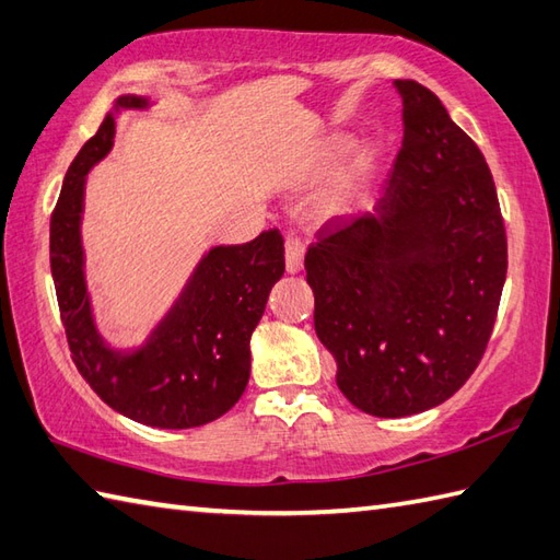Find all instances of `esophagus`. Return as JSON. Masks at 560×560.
I'll return each mask as SVG.
<instances>
[{"mask_svg": "<svg viewBox=\"0 0 560 560\" xmlns=\"http://www.w3.org/2000/svg\"><path fill=\"white\" fill-rule=\"evenodd\" d=\"M304 260V242L296 237L294 232H288L284 237V264H288V272H300Z\"/></svg>", "mask_w": 560, "mask_h": 560, "instance_id": "esophagus-1", "label": "esophagus"}]
</instances>
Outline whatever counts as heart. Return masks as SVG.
<instances>
[{
	"instance_id": "1",
	"label": "heart",
	"mask_w": 560,
	"mask_h": 560,
	"mask_svg": "<svg viewBox=\"0 0 560 560\" xmlns=\"http://www.w3.org/2000/svg\"><path fill=\"white\" fill-rule=\"evenodd\" d=\"M342 148H345V139H342V136H335V139H330L326 145H323L318 160H320V163H332V160L342 153ZM357 177H359V167L345 172L340 184H338V189H335V194L330 198V206H340L345 198L350 196V191L354 189V184H357Z\"/></svg>"
}]
</instances>
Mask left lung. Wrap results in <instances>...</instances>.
<instances>
[{
	"label": "left lung",
	"instance_id": "left-lung-1",
	"mask_svg": "<svg viewBox=\"0 0 560 560\" xmlns=\"http://www.w3.org/2000/svg\"><path fill=\"white\" fill-rule=\"evenodd\" d=\"M402 148L374 210L326 222L304 268L338 388L374 417L448 400L487 350L508 270L505 225L477 143L427 85L395 81Z\"/></svg>",
	"mask_w": 560,
	"mask_h": 560
}]
</instances>
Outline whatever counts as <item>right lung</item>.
Masks as SVG:
<instances>
[{
    "label": "right lung",
    "mask_w": 560,
    "mask_h": 560,
    "mask_svg": "<svg viewBox=\"0 0 560 560\" xmlns=\"http://www.w3.org/2000/svg\"><path fill=\"white\" fill-rule=\"evenodd\" d=\"M121 107L141 109L148 101L121 95L115 112ZM115 112L73 158L49 220V266L71 359L119 415L158 429L201 427L232 409L246 388L248 340L284 272V242L278 230H268L254 242L210 248L139 350L107 347L85 290L81 213L85 175L115 139Z\"/></svg>",
    "instance_id": "add662e5"
}]
</instances>
